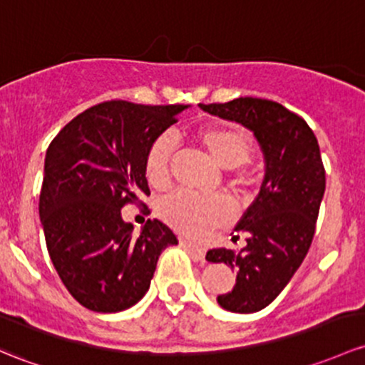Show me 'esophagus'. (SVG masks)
I'll return each mask as SVG.
<instances>
[{
  "label": "esophagus",
  "instance_id": "esophagus-1",
  "mask_svg": "<svg viewBox=\"0 0 365 365\" xmlns=\"http://www.w3.org/2000/svg\"><path fill=\"white\" fill-rule=\"evenodd\" d=\"M180 245H182V247H185L187 250H190V252H192L194 255H195V259H199V260H205V255H206L205 248L197 247V245L190 243V241H187V240H180Z\"/></svg>",
  "mask_w": 365,
  "mask_h": 365
}]
</instances>
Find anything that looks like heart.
<instances>
[{
    "label": "heart",
    "mask_w": 365,
    "mask_h": 365,
    "mask_svg": "<svg viewBox=\"0 0 365 365\" xmlns=\"http://www.w3.org/2000/svg\"><path fill=\"white\" fill-rule=\"evenodd\" d=\"M194 140L215 164L224 170L241 166L250 159L253 140L247 129L234 124H213L199 128ZM175 153V141L170 136L153 140L145 155V176L150 187L163 190L170 185L171 159ZM243 182L237 178L236 183ZM159 217L173 229L189 237H205L213 229L227 224L231 218V205L224 195H192L176 192L159 205Z\"/></svg>",
    "instance_id": "heart-1"
}]
</instances>
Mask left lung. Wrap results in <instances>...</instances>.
<instances>
[{
  "instance_id": "left-lung-1",
  "label": "left lung",
  "mask_w": 365,
  "mask_h": 365,
  "mask_svg": "<svg viewBox=\"0 0 365 365\" xmlns=\"http://www.w3.org/2000/svg\"><path fill=\"white\" fill-rule=\"evenodd\" d=\"M199 106L250 129L266 160L259 195L234 229L247 234V247L206 253L208 262H224L237 273L232 289L217 297L218 304L232 313H255L278 297L312 247L325 192L320 147L304 118L269 99Z\"/></svg>"
}]
</instances>
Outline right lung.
<instances>
[{
  "instance_id": "add662e5",
  "label": "right lung",
  "mask_w": 365,
  "mask_h": 365,
  "mask_svg": "<svg viewBox=\"0 0 365 365\" xmlns=\"http://www.w3.org/2000/svg\"><path fill=\"white\" fill-rule=\"evenodd\" d=\"M185 108L99 103L48 145L40 194L47 250L68 292L91 312L117 313L136 304L160 253L178 245L160 220H147L134 236L120 210L150 195L145 155Z\"/></svg>"
}]
</instances>
